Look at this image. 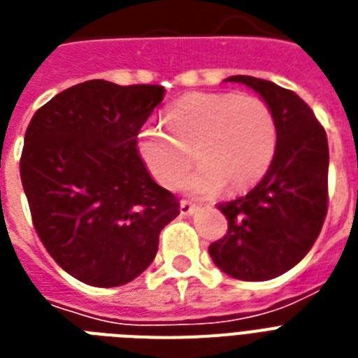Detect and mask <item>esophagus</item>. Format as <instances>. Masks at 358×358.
Segmentation results:
<instances>
[{
    "mask_svg": "<svg viewBox=\"0 0 358 358\" xmlns=\"http://www.w3.org/2000/svg\"><path fill=\"white\" fill-rule=\"evenodd\" d=\"M194 210H196V207H194L190 201H181V215H185V217H192Z\"/></svg>",
    "mask_w": 358,
    "mask_h": 358,
    "instance_id": "obj_1",
    "label": "esophagus"
}]
</instances>
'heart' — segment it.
Segmentation results:
<instances>
[{
  "label": "heart",
  "instance_id": "b5f03b06",
  "mask_svg": "<svg viewBox=\"0 0 358 358\" xmlns=\"http://www.w3.org/2000/svg\"><path fill=\"white\" fill-rule=\"evenodd\" d=\"M166 121L170 132L143 127L136 149L151 176L168 188L185 181L194 196H210L228 185L231 192L254 187L273 164L278 127L273 110L257 96L237 93H190L171 104Z\"/></svg>",
  "mask_w": 358,
  "mask_h": 358
}]
</instances>
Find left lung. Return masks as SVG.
Returning a JSON list of instances; mask_svg holds the SVG:
<instances>
[{
	"label": "left lung",
	"mask_w": 358,
	"mask_h": 358,
	"mask_svg": "<svg viewBox=\"0 0 358 358\" xmlns=\"http://www.w3.org/2000/svg\"><path fill=\"white\" fill-rule=\"evenodd\" d=\"M226 82L246 85L267 102L278 143L262 181L218 205L228 218V234L209 246V254L231 278L263 282L295 267L320 235L327 215L329 143L314 112L293 91L254 76Z\"/></svg>",
	"instance_id": "left-lung-1"
}]
</instances>
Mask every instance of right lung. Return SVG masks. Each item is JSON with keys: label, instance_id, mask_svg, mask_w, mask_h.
Returning a JSON list of instances; mask_svg holds the SVG:
<instances>
[{"label": "right lung", "instance_id": "right-lung-1", "mask_svg": "<svg viewBox=\"0 0 358 358\" xmlns=\"http://www.w3.org/2000/svg\"><path fill=\"white\" fill-rule=\"evenodd\" d=\"M162 85L90 80L33 115L20 159L33 226L63 271L96 287L129 284L153 263L179 201L138 155Z\"/></svg>", "mask_w": 358, "mask_h": 358}]
</instances>
